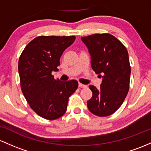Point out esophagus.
I'll return each mask as SVG.
<instances>
[{
    "mask_svg": "<svg viewBox=\"0 0 151 151\" xmlns=\"http://www.w3.org/2000/svg\"><path fill=\"white\" fill-rule=\"evenodd\" d=\"M78 86L80 88H87V86H86V85L82 84V83H81L78 84Z\"/></svg>",
    "mask_w": 151,
    "mask_h": 151,
    "instance_id": "1",
    "label": "esophagus"
}]
</instances>
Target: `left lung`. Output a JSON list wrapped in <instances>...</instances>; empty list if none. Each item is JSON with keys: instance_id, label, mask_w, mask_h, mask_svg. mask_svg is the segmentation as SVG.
Here are the masks:
<instances>
[{"instance_id": "left-lung-1", "label": "left lung", "mask_w": 151, "mask_h": 151, "mask_svg": "<svg viewBox=\"0 0 151 151\" xmlns=\"http://www.w3.org/2000/svg\"><path fill=\"white\" fill-rule=\"evenodd\" d=\"M91 55V67L103 74L101 88L89 86L93 96L87 101L89 111L97 116L114 113L124 101L130 86V65L128 50L109 33H96L81 38Z\"/></svg>"}]
</instances>
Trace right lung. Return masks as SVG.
I'll list each match as a JSON object with an SVG mask.
<instances>
[{
    "label": "right lung",
    "mask_w": 151,
    "mask_h": 151,
    "mask_svg": "<svg viewBox=\"0 0 151 151\" xmlns=\"http://www.w3.org/2000/svg\"><path fill=\"white\" fill-rule=\"evenodd\" d=\"M76 36L40 35L25 46L18 60L21 91L30 107L39 116L53 121L63 116L68 98L78 88L76 80L59 81L57 71L64 50Z\"/></svg>",
    "instance_id": "right-lung-1"
}]
</instances>
